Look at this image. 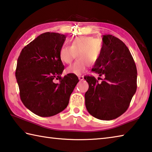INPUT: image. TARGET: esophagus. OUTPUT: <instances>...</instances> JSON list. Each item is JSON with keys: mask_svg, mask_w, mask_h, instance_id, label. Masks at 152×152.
I'll use <instances>...</instances> for the list:
<instances>
[{"mask_svg": "<svg viewBox=\"0 0 152 152\" xmlns=\"http://www.w3.org/2000/svg\"><path fill=\"white\" fill-rule=\"evenodd\" d=\"M78 79L80 80H84V76H78Z\"/></svg>", "mask_w": 152, "mask_h": 152, "instance_id": "34e87169", "label": "esophagus"}]
</instances>
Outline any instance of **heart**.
Instances as JSON below:
<instances>
[{
    "mask_svg": "<svg viewBox=\"0 0 152 152\" xmlns=\"http://www.w3.org/2000/svg\"><path fill=\"white\" fill-rule=\"evenodd\" d=\"M102 41L92 37H80L74 38L70 46L63 45L60 48L59 57L64 64H70L77 54V60L66 69L67 74L80 75L87 70L90 62L94 64L100 58L102 52Z\"/></svg>",
    "mask_w": 152,
    "mask_h": 152,
    "instance_id": "b5f03b06",
    "label": "heart"
}]
</instances>
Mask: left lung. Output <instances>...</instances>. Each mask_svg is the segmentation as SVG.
<instances>
[{
  "label": "left lung",
  "instance_id": "1",
  "mask_svg": "<svg viewBox=\"0 0 152 152\" xmlns=\"http://www.w3.org/2000/svg\"><path fill=\"white\" fill-rule=\"evenodd\" d=\"M100 58L92 72L104 76L102 82L86 76L89 88L85 94L88 112L96 118L111 120L127 110L137 89V68L128 48L119 38L103 35Z\"/></svg>",
  "mask_w": 152,
  "mask_h": 152
}]
</instances>
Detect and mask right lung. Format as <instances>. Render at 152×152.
Listing matches in <instances>:
<instances>
[{
  "mask_svg": "<svg viewBox=\"0 0 152 152\" xmlns=\"http://www.w3.org/2000/svg\"><path fill=\"white\" fill-rule=\"evenodd\" d=\"M66 37L59 33H43L24 47L17 60L16 78L22 102L41 117L63 111L79 82L75 74L61 76L64 66L59 52ZM56 79L58 83L54 82Z\"/></svg>",
  "mask_w": 152,
  "mask_h": 152,
  "instance_id": "add662e5",
  "label": "right lung"
}]
</instances>
